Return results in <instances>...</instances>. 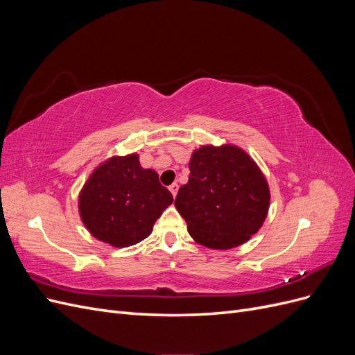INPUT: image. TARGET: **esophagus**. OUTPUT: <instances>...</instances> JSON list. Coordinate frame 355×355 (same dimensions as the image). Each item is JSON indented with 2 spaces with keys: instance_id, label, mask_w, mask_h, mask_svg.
Returning a JSON list of instances; mask_svg holds the SVG:
<instances>
[{
  "instance_id": "obj_1",
  "label": "esophagus",
  "mask_w": 355,
  "mask_h": 355,
  "mask_svg": "<svg viewBox=\"0 0 355 355\" xmlns=\"http://www.w3.org/2000/svg\"><path fill=\"white\" fill-rule=\"evenodd\" d=\"M168 189H170L171 194H173V197H176V194H178V189H179V185L176 184V182H175V184H171V185L168 187Z\"/></svg>"
}]
</instances>
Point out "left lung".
<instances>
[{"label":"left lung","mask_w":355,"mask_h":355,"mask_svg":"<svg viewBox=\"0 0 355 355\" xmlns=\"http://www.w3.org/2000/svg\"><path fill=\"white\" fill-rule=\"evenodd\" d=\"M189 171L175 206L198 244L228 250L259 231L271 196L249 154L235 145L201 146L192 153Z\"/></svg>","instance_id":"8db88e82"}]
</instances>
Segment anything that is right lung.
Wrapping results in <instances>:
<instances>
[{
	"label": "right lung",
	"instance_id": "1",
	"mask_svg": "<svg viewBox=\"0 0 355 355\" xmlns=\"http://www.w3.org/2000/svg\"><path fill=\"white\" fill-rule=\"evenodd\" d=\"M173 196L157 171L142 168L139 155L111 157L85 182L78 210L84 227L98 240L128 247L145 240Z\"/></svg>",
	"mask_w": 355,
	"mask_h": 355
}]
</instances>
